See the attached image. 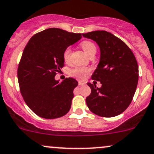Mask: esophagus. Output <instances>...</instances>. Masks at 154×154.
I'll return each instance as SVG.
<instances>
[{
    "label": "esophagus",
    "instance_id": "1",
    "mask_svg": "<svg viewBox=\"0 0 154 154\" xmlns=\"http://www.w3.org/2000/svg\"><path fill=\"white\" fill-rule=\"evenodd\" d=\"M79 85H85V82H83L82 81H80V82H79Z\"/></svg>",
    "mask_w": 154,
    "mask_h": 154
}]
</instances>
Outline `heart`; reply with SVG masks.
Wrapping results in <instances>:
<instances>
[{
    "mask_svg": "<svg viewBox=\"0 0 154 154\" xmlns=\"http://www.w3.org/2000/svg\"><path fill=\"white\" fill-rule=\"evenodd\" d=\"M80 46L82 47V50H83V51L85 52V53L89 58L91 56H95L96 53V47L94 42L91 41H84L80 44ZM70 55L71 49L68 47V48L66 49L65 51L63 52V59L65 61H68L69 60ZM70 73L72 76H74V77H77V78L84 79L85 76L89 73V69L77 67V68L72 69Z\"/></svg>",
    "mask_w": 154,
    "mask_h": 154,
    "instance_id": "heart-1",
    "label": "heart"
}]
</instances>
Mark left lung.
Masks as SVG:
<instances>
[{
    "mask_svg": "<svg viewBox=\"0 0 154 154\" xmlns=\"http://www.w3.org/2000/svg\"><path fill=\"white\" fill-rule=\"evenodd\" d=\"M98 45L100 59L92 80L102 87L88 82L91 94L86 104L94 114L111 118L126 109L134 97L138 82V65L129 47L118 37L105 30L82 33Z\"/></svg>",
    "mask_w": 154,
    "mask_h": 154,
    "instance_id": "1",
    "label": "left lung"
}]
</instances>
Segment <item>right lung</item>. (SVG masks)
<instances>
[{"label": "right lung", "mask_w": 154, "mask_h": 154, "mask_svg": "<svg viewBox=\"0 0 154 154\" xmlns=\"http://www.w3.org/2000/svg\"><path fill=\"white\" fill-rule=\"evenodd\" d=\"M82 38L81 33L48 28L32 36L23 50L17 70L20 92L35 114L54 119L69 112L78 85L74 78L55 79L64 66L63 52Z\"/></svg>", "instance_id": "obj_1"}]
</instances>
